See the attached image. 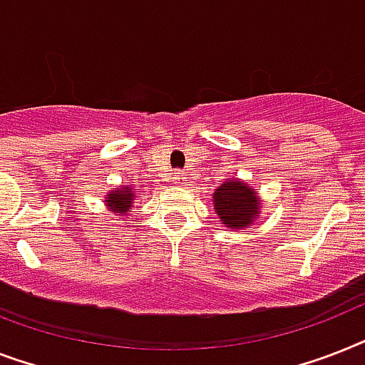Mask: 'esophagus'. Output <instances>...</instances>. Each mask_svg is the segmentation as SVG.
Here are the masks:
<instances>
[{"label":"esophagus","mask_w":365,"mask_h":365,"mask_svg":"<svg viewBox=\"0 0 365 365\" xmlns=\"http://www.w3.org/2000/svg\"><path fill=\"white\" fill-rule=\"evenodd\" d=\"M173 182L176 183V185H183V183L187 182V178H185V173H182V170H178V173H174Z\"/></svg>","instance_id":"34e87169"}]
</instances>
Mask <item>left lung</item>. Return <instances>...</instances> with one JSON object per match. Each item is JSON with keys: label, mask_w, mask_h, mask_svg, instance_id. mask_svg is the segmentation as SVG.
Masks as SVG:
<instances>
[{"label": "left lung", "mask_w": 365, "mask_h": 365, "mask_svg": "<svg viewBox=\"0 0 365 365\" xmlns=\"http://www.w3.org/2000/svg\"><path fill=\"white\" fill-rule=\"evenodd\" d=\"M213 206L225 227L244 230L259 215L260 202L257 191L240 180H227L213 192Z\"/></svg>", "instance_id": "8db88e82"}]
</instances>
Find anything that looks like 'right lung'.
<instances>
[{"label":"right lung","instance_id":"add662e5","mask_svg":"<svg viewBox=\"0 0 365 365\" xmlns=\"http://www.w3.org/2000/svg\"><path fill=\"white\" fill-rule=\"evenodd\" d=\"M133 198H135V191H131V187H121L118 191H112L106 195V206L110 208V212H115L118 215L120 213H127L133 208Z\"/></svg>","mask_w":365,"mask_h":365}]
</instances>
